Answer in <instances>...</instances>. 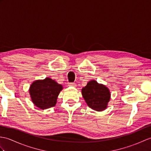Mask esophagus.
I'll list each match as a JSON object with an SVG mask.
<instances>
[{
  "instance_id": "1",
  "label": "esophagus",
  "mask_w": 151,
  "mask_h": 151,
  "mask_svg": "<svg viewBox=\"0 0 151 151\" xmlns=\"http://www.w3.org/2000/svg\"><path fill=\"white\" fill-rule=\"evenodd\" d=\"M69 86H70V87H75L76 86V84L75 83H74V82L69 83Z\"/></svg>"
}]
</instances>
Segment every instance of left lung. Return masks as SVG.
I'll use <instances>...</instances> for the list:
<instances>
[{
    "label": "left lung",
    "mask_w": 151,
    "mask_h": 151,
    "mask_svg": "<svg viewBox=\"0 0 151 151\" xmlns=\"http://www.w3.org/2000/svg\"><path fill=\"white\" fill-rule=\"evenodd\" d=\"M82 94L87 104L97 111L106 109L111 96L107 87L98 83L95 80L87 83V86L82 89Z\"/></svg>",
    "instance_id": "obj_1"
}]
</instances>
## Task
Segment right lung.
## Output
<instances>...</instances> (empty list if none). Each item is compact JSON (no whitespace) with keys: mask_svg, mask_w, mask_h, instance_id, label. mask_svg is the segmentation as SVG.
Returning <instances> with one entry per match:
<instances>
[{"mask_svg":"<svg viewBox=\"0 0 151 151\" xmlns=\"http://www.w3.org/2000/svg\"><path fill=\"white\" fill-rule=\"evenodd\" d=\"M62 89V85L46 78L43 80H37L31 84L29 93L33 104L40 109H45L55 106Z\"/></svg>","mask_w":151,"mask_h":151,"instance_id":"obj_1","label":"right lung"}]
</instances>
